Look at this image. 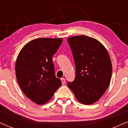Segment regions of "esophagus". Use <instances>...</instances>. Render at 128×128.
<instances>
[{"label":"esophagus","mask_w":128,"mask_h":128,"mask_svg":"<svg viewBox=\"0 0 128 128\" xmlns=\"http://www.w3.org/2000/svg\"><path fill=\"white\" fill-rule=\"evenodd\" d=\"M61 81H62V84L64 85L66 83V79L64 78H61Z\"/></svg>","instance_id":"esophagus-1"}]
</instances>
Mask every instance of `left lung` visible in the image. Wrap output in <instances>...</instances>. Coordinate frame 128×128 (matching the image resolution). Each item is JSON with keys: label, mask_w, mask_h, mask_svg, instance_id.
I'll list each match as a JSON object with an SVG mask.
<instances>
[{"label": "left lung", "mask_w": 128, "mask_h": 128, "mask_svg": "<svg viewBox=\"0 0 128 128\" xmlns=\"http://www.w3.org/2000/svg\"><path fill=\"white\" fill-rule=\"evenodd\" d=\"M75 64V78L67 86L85 105L97 102L111 81L112 65L107 50L97 40L85 36L67 39Z\"/></svg>", "instance_id": "1"}]
</instances>
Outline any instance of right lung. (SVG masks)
Segmentation results:
<instances>
[{
    "label": "right lung",
    "instance_id": "add662e5",
    "mask_svg": "<svg viewBox=\"0 0 128 128\" xmlns=\"http://www.w3.org/2000/svg\"><path fill=\"white\" fill-rule=\"evenodd\" d=\"M62 38H41L30 41L19 53L16 64L17 80L29 99L38 105L48 102L61 80L55 76L52 56Z\"/></svg>",
    "mask_w": 128,
    "mask_h": 128
}]
</instances>
